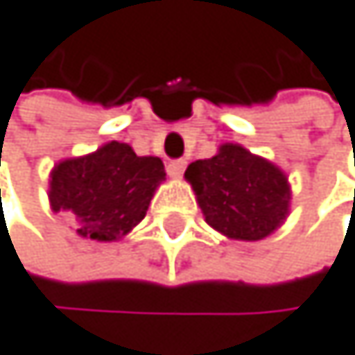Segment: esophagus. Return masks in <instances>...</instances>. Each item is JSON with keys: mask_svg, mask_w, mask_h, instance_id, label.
Returning <instances> with one entry per match:
<instances>
[{"mask_svg": "<svg viewBox=\"0 0 355 355\" xmlns=\"http://www.w3.org/2000/svg\"><path fill=\"white\" fill-rule=\"evenodd\" d=\"M184 168H187V160H184V157H180V160H171L166 164V173L173 180H180L182 173H184Z\"/></svg>", "mask_w": 355, "mask_h": 355, "instance_id": "1", "label": "esophagus"}]
</instances>
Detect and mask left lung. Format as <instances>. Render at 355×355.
Segmentation results:
<instances>
[{
	"label": "left lung",
	"instance_id": "obj_1",
	"mask_svg": "<svg viewBox=\"0 0 355 355\" xmlns=\"http://www.w3.org/2000/svg\"><path fill=\"white\" fill-rule=\"evenodd\" d=\"M184 178L198 195L206 224L228 239L259 241L290 213L286 173L241 144H221L213 157L191 162Z\"/></svg>",
	"mask_w": 355,
	"mask_h": 355
}]
</instances>
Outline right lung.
Here are the masks:
<instances>
[{
  "instance_id": "right-lung-1",
  "label": "right lung",
  "mask_w": 355,
  "mask_h": 355,
  "mask_svg": "<svg viewBox=\"0 0 355 355\" xmlns=\"http://www.w3.org/2000/svg\"><path fill=\"white\" fill-rule=\"evenodd\" d=\"M160 157L136 155L125 142H107L94 153L69 157L50 173V206L78 221L85 239L116 241L147 215L164 180Z\"/></svg>"
}]
</instances>
